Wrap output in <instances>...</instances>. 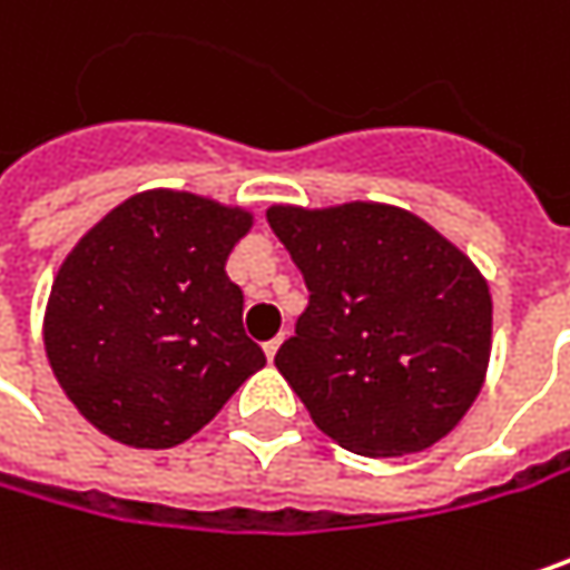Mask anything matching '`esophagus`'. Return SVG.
Masks as SVG:
<instances>
[{
	"label": "esophagus",
	"mask_w": 570,
	"mask_h": 570,
	"mask_svg": "<svg viewBox=\"0 0 570 570\" xmlns=\"http://www.w3.org/2000/svg\"><path fill=\"white\" fill-rule=\"evenodd\" d=\"M281 342H284V336H274L271 342H264V355H267V358H274V355H277V348H281Z\"/></svg>",
	"instance_id": "1"
}]
</instances>
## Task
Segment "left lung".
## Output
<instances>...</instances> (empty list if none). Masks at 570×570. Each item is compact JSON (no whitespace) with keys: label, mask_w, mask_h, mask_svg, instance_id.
I'll return each instance as SVG.
<instances>
[{"label":"left lung","mask_w":570,"mask_h":570,"mask_svg":"<svg viewBox=\"0 0 570 570\" xmlns=\"http://www.w3.org/2000/svg\"><path fill=\"white\" fill-rule=\"evenodd\" d=\"M267 222L309 289L274 365L313 424L362 456L446 438L490 365L492 299L473 261L391 205H274Z\"/></svg>","instance_id":"left-lung-1"}]
</instances>
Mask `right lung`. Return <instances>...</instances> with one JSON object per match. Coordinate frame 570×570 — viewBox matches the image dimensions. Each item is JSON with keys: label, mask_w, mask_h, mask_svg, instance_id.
<instances>
[{"label": "right lung", "mask_w": 570, "mask_h": 570, "mask_svg": "<svg viewBox=\"0 0 570 570\" xmlns=\"http://www.w3.org/2000/svg\"><path fill=\"white\" fill-rule=\"evenodd\" d=\"M247 228L240 208L159 188L80 237L48 296L45 352L97 431L176 446L267 365L244 336V293L225 274Z\"/></svg>", "instance_id": "1"}]
</instances>
